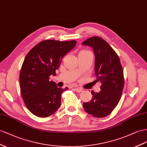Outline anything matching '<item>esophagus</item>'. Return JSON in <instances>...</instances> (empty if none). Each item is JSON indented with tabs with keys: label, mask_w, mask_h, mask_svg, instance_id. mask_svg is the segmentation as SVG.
<instances>
[{
	"label": "esophagus",
	"mask_w": 147,
	"mask_h": 147,
	"mask_svg": "<svg viewBox=\"0 0 147 147\" xmlns=\"http://www.w3.org/2000/svg\"><path fill=\"white\" fill-rule=\"evenodd\" d=\"M74 90H75V91H76L77 92H81L82 91V89H81V88H74Z\"/></svg>",
	"instance_id": "1"
}]
</instances>
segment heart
<instances>
[{"label": "heart", "instance_id": "heart-1", "mask_svg": "<svg viewBox=\"0 0 147 147\" xmlns=\"http://www.w3.org/2000/svg\"><path fill=\"white\" fill-rule=\"evenodd\" d=\"M83 51H86V50H82Z\"/></svg>", "mask_w": 147, "mask_h": 147}]
</instances>
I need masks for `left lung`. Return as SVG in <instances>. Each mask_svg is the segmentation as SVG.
Here are the masks:
<instances>
[{
    "mask_svg": "<svg viewBox=\"0 0 147 147\" xmlns=\"http://www.w3.org/2000/svg\"><path fill=\"white\" fill-rule=\"evenodd\" d=\"M82 45L91 47L95 55L96 82L101 83L99 92L91 91V101L83 103L84 111L95 117H104L117 106L124 87L122 66L119 56L101 37L92 36Z\"/></svg>",
    "mask_w": 147,
    "mask_h": 147,
    "instance_id": "left-lung-1",
    "label": "left lung"
}]
</instances>
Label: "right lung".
Instances as JSON below:
<instances>
[{"mask_svg":"<svg viewBox=\"0 0 147 147\" xmlns=\"http://www.w3.org/2000/svg\"><path fill=\"white\" fill-rule=\"evenodd\" d=\"M76 41H41L30 51L20 73L21 95L28 109L40 117L53 114L61 106V95L66 90L50 81L55 76L62 58L75 47Z\"/></svg>","mask_w":147,"mask_h":147,"instance_id":"obj_1","label":"right lung"}]
</instances>
